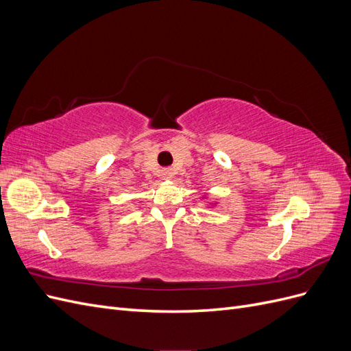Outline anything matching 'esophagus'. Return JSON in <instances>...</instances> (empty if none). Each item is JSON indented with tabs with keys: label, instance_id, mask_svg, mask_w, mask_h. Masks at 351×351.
<instances>
[{
	"label": "esophagus",
	"instance_id": "obj_1",
	"mask_svg": "<svg viewBox=\"0 0 351 351\" xmlns=\"http://www.w3.org/2000/svg\"><path fill=\"white\" fill-rule=\"evenodd\" d=\"M162 176H164V178H165V180H171V178L174 177V171H173L171 168H169V169H165Z\"/></svg>",
	"mask_w": 351,
	"mask_h": 351
}]
</instances>
